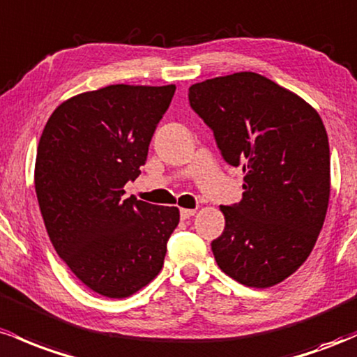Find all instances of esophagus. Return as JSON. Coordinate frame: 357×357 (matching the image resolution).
I'll return each instance as SVG.
<instances>
[{
	"label": "esophagus",
	"instance_id": "34e87169",
	"mask_svg": "<svg viewBox=\"0 0 357 357\" xmlns=\"http://www.w3.org/2000/svg\"><path fill=\"white\" fill-rule=\"evenodd\" d=\"M195 214L194 209H180V219H189Z\"/></svg>",
	"mask_w": 357,
	"mask_h": 357
}]
</instances>
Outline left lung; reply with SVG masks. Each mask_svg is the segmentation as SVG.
Wrapping results in <instances>:
<instances>
[{"label": "left lung", "mask_w": 357, "mask_h": 357, "mask_svg": "<svg viewBox=\"0 0 357 357\" xmlns=\"http://www.w3.org/2000/svg\"><path fill=\"white\" fill-rule=\"evenodd\" d=\"M190 107L211 128L222 158L243 167V200L221 206L226 227L211 243L226 275L266 288L314 250L331 194V153L317 111L255 72L189 87Z\"/></svg>", "instance_id": "obj_1"}]
</instances>
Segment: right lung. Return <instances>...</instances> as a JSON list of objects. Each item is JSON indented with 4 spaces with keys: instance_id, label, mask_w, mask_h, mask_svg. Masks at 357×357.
Wrapping results in <instances>:
<instances>
[{
    "instance_id": "add662e5",
    "label": "right lung",
    "mask_w": 357,
    "mask_h": 357,
    "mask_svg": "<svg viewBox=\"0 0 357 357\" xmlns=\"http://www.w3.org/2000/svg\"><path fill=\"white\" fill-rule=\"evenodd\" d=\"M175 86L116 84L84 92L52 113L40 136L35 192L55 251L72 273L125 298L162 270L177 207L125 199L138 177Z\"/></svg>"
}]
</instances>
